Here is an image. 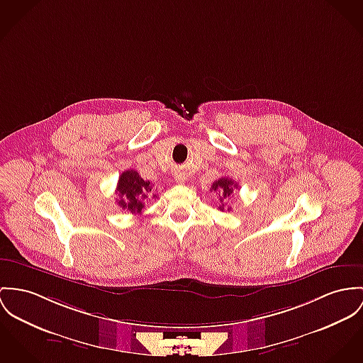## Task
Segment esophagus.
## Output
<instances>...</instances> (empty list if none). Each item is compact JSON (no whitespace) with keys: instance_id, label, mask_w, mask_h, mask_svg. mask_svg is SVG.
Segmentation results:
<instances>
[{"instance_id":"1","label":"esophagus","mask_w":363,"mask_h":363,"mask_svg":"<svg viewBox=\"0 0 363 363\" xmlns=\"http://www.w3.org/2000/svg\"><path fill=\"white\" fill-rule=\"evenodd\" d=\"M174 179H175V182H178V184H184L185 182V175L182 174V172H175L174 174Z\"/></svg>"}]
</instances>
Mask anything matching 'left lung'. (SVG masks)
<instances>
[{
    "label": "left lung",
    "mask_w": 363,
    "mask_h": 363,
    "mask_svg": "<svg viewBox=\"0 0 363 363\" xmlns=\"http://www.w3.org/2000/svg\"><path fill=\"white\" fill-rule=\"evenodd\" d=\"M235 188H238V184L233 181V179H230V178H228V177H223V178H220L218 181H214V184H213V186H211V191H214V192H218V195H220V201H221V206L218 207L221 211H223V207H225V199H228L229 196L233 194V189ZM228 211H230V207H228Z\"/></svg>",
    "instance_id": "obj_1"
}]
</instances>
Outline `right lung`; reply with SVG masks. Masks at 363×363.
Returning a JSON list of instances; mask_svg holds the SVG:
<instances>
[{"instance_id":"obj_1","label":"right lung","mask_w":363,"mask_h":363,"mask_svg":"<svg viewBox=\"0 0 363 363\" xmlns=\"http://www.w3.org/2000/svg\"><path fill=\"white\" fill-rule=\"evenodd\" d=\"M153 186L155 185L150 181L142 179L137 171L127 169L121 172L117 182V204L133 214H140L143 210V200L149 199V196L153 194Z\"/></svg>"}]
</instances>
